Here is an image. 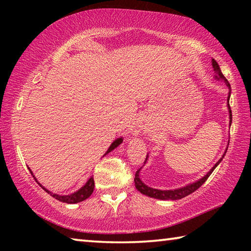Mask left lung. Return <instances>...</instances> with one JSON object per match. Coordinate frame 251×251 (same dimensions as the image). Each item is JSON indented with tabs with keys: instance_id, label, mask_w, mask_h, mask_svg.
I'll list each match as a JSON object with an SVG mask.
<instances>
[{
	"instance_id": "8db88e82",
	"label": "left lung",
	"mask_w": 251,
	"mask_h": 251,
	"mask_svg": "<svg viewBox=\"0 0 251 251\" xmlns=\"http://www.w3.org/2000/svg\"><path fill=\"white\" fill-rule=\"evenodd\" d=\"M212 67H214V71H215V73H216L215 77L217 78V79L224 80V82L226 83L227 87L229 88V96H228V104H227V105H228V109H229V120H230V121H229V124L231 125L232 115H231L230 106H229V97H230V88H231V87H230V84H229L227 78L225 77V76L223 75L222 71H220V67H219V65H218V63L216 62L214 58H212ZM227 148H228V147H227ZM227 148H226V151H225V152H224V155H223L222 158H220V159L217 161V163H216L215 166L212 167V168L210 169V171L207 173V175L203 176V177L201 178V179H199V180H197V181L193 182V184H189V185H187V186H185V187H181V188L173 189V190H160V189L151 188V187H148L147 185L144 184V182L141 180V178H139V172H141L142 168H139L138 171L136 172L135 178H134L136 188H137L138 192H141L142 194L146 195V196H148V197L161 199V201H177V199L184 198V197H186V196H188V195H190L192 193H194L195 190H197V189L199 188V187H201V186L203 184V182H205V181L208 179V177L210 176V174H211L212 172H214V169L218 166L220 161L223 160L224 156L226 155ZM146 160H147V157H146L145 163H144V164H146Z\"/></svg>"
}]
</instances>
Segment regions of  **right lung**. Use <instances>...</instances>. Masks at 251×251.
<instances>
[{"label": "right lung", "mask_w": 251, "mask_h": 251, "mask_svg": "<svg viewBox=\"0 0 251 251\" xmlns=\"http://www.w3.org/2000/svg\"><path fill=\"white\" fill-rule=\"evenodd\" d=\"M122 142H123V138H117L116 141H114V142L112 143V145L109 146L107 151L105 152V155L108 154V152L112 151L113 150H115V148H116L118 145H120V144H122ZM28 169H29V168H28ZM29 172H31V174L33 175V173H32L31 169H29ZM33 177H34V179H35V180L37 181L35 176L33 175ZM37 184H39V185L42 187V188H43V189L45 190L46 193L50 194V196L54 197L55 199H57V201H59L66 202V203H77V202H79V201H85V199H87L88 197L91 196L92 193L94 192V184H95V182H94V178L91 177L90 179H88V180L86 181V184H85L83 187H80V189H78L77 192H75V193L71 194V195H64V196H62V195H57V194H53L52 192H50L49 189H46L45 187L42 186L39 181H37Z\"/></svg>", "instance_id": "1"}]
</instances>
